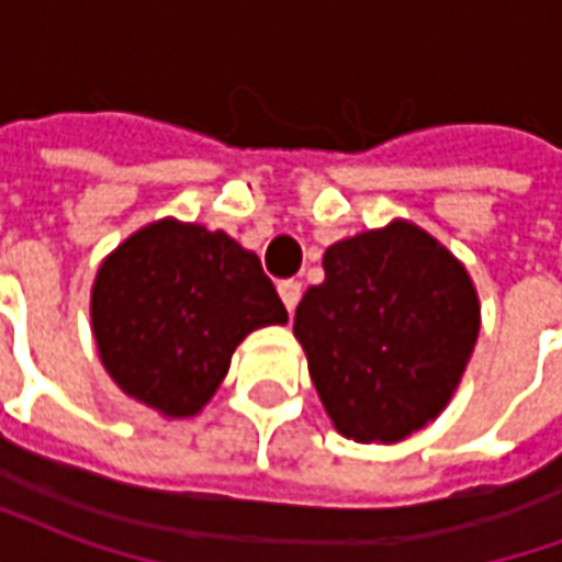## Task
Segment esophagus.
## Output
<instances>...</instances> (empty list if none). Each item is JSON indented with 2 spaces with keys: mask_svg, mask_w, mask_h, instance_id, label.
Returning <instances> with one entry per match:
<instances>
[{
  "mask_svg": "<svg viewBox=\"0 0 562 562\" xmlns=\"http://www.w3.org/2000/svg\"><path fill=\"white\" fill-rule=\"evenodd\" d=\"M301 282L297 280H282L280 282V297H282V304H285V310L292 313L294 306H297V301H301Z\"/></svg>",
  "mask_w": 562,
  "mask_h": 562,
  "instance_id": "1",
  "label": "esophagus"
}]
</instances>
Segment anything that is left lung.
Masks as SVG:
<instances>
[{"mask_svg": "<svg viewBox=\"0 0 562 562\" xmlns=\"http://www.w3.org/2000/svg\"><path fill=\"white\" fill-rule=\"evenodd\" d=\"M322 268L294 310L322 406L355 442H401L458 389L482 325L475 285L406 220L328 246Z\"/></svg>", "mask_w": 562, "mask_h": 562, "instance_id": "left-lung-1", "label": "left lung"}]
</instances>
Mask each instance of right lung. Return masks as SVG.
<instances>
[{
  "label": "right lung",
  "mask_w": 562,
  "mask_h": 562,
  "mask_svg": "<svg viewBox=\"0 0 562 562\" xmlns=\"http://www.w3.org/2000/svg\"><path fill=\"white\" fill-rule=\"evenodd\" d=\"M90 316L104 370L165 418L201 413L246 334L289 322L256 252L177 220L149 222L104 258Z\"/></svg>",
  "instance_id": "obj_1"
}]
</instances>
